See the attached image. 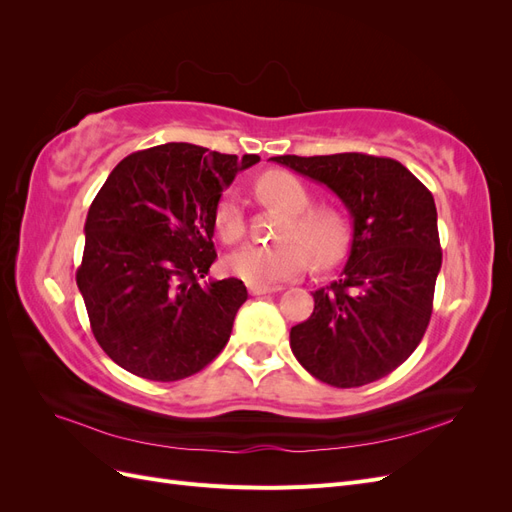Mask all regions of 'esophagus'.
Instances as JSON below:
<instances>
[{
  "label": "esophagus",
  "instance_id": "esophagus-1",
  "mask_svg": "<svg viewBox=\"0 0 512 512\" xmlns=\"http://www.w3.org/2000/svg\"><path fill=\"white\" fill-rule=\"evenodd\" d=\"M277 290H282V288H280V286H256V284H252V286H250V292H252V294H256V297H260V294L277 292Z\"/></svg>",
  "mask_w": 512,
  "mask_h": 512
}]
</instances>
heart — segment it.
I'll list each match as a JSON object with an SVG mask.
<instances>
[{
	"mask_svg": "<svg viewBox=\"0 0 512 512\" xmlns=\"http://www.w3.org/2000/svg\"><path fill=\"white\" fill-rule=\"evenodd\" d=\"M258 194L269 205L290 213L280 239L284 243H250L232 252L226 260L228 269L247 284L269 286L301 275L309 267V254L320 267L333 265L344 254L346 222L329 207H312V194L290 173H267L258 181ZM215 228L226 243L245 237V211L239 192H226L215 209Z\"/></svg>",
	"mask_w": 512,
	"mask_h": 512,
	"instance_id": "1",
	"label": "heart"
}]
</instances>
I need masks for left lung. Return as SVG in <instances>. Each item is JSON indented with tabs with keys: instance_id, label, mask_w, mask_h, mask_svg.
Here are the masks:
<instances>
[{
	"instance_id": "1",
	"label": "left lung",
	"mask_w": 512,
	"mask_h": 512,
	"mask_svg": "<svg viewBox=\"0 0 512 512\" xmlns=\"http://www.w3.org/2000/svg\"><path fill=\"white\" fill-rule=\"evenodd\" d=\"M342 200L352 245L342 275L314 292L290 348L314 378L354 389L389 376L421 344L442 267L431 192L391 158L367 153L277 156Z\"/></svg>"
}]
</instances>
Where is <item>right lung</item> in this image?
Listing matches in <instances>:
<instances>
[{"label":"right lung","instance_id":"1","mask_svg":"<svg viewBox=\"0 0 512 512\" xmlns=\"http://www.w3.org/2000/svg\"><path fill=\"white\" fill-rule=\"evenodd\" d=\"M241 160L190 143L123 158L85 220L76 284L102 350L134 376L183 380L226 346L247 299L237 277L200 280L213 260L215 209Z\"/></svg>","mask_w":512,"mask_h":512}]
</instances>
